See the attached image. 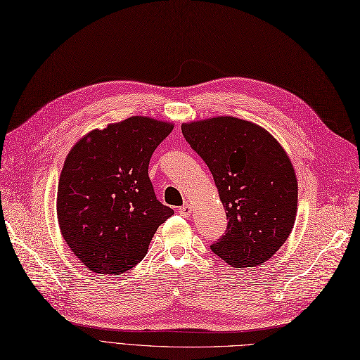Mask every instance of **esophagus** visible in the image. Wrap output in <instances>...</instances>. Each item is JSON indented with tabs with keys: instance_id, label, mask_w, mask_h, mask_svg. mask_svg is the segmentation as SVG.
Returning <instances> with one entry per match:
<instances>
[{
	"instance_id": "esophagus-1",
	"label": "esophagus",
	"mask_w": 360,
	"mask_h": 360,
	"mask_svg": "<svg viewBox=\"0 0 360 360\" xmlns=\"http://www.w3.org/2000/svg\"><path fill=\"white\" fill-rule=\"evenodd\" d=\"M191 210H193V207H191V205H188V203H185L184 206L178 207L179 215H182V217H185V218H188V217L191 215Z\"/></svg>"
}]
</instances>
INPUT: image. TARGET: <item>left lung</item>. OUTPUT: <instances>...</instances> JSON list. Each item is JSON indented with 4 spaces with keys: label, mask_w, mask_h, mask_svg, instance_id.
<instances>
[{
    "label": "left lung",
    "mask_w": 360,
    "mask_h": 360,
    "mask_svg": "<svg viewBox=\"0 0 360 360\" xmlns=\"http://www.w3.org/2000/svg\"><path fill=\"white\" fill-rule=\"evenodd\" d=\"M181 129L207 165L227 214L212 252L234 269L269 261L294 229L298 206L295 170L282 145L261 126L227 115Z\"/></svg>",
    "instance_id": "8db88e82"
}]
</instances>
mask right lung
<instances>
[{
  "label": "right lung",
  "instance_id": "1",
  "mask_svg": "<svg viewBox=\"0 0 360 360\" xmlns=\"http://www.w3.org/2000/svg\"><path fill=\"white\" fill-rule=\"evenodd\" d=\"M173 124L129 117L95 129L65 160L58 185L63 240L87 269L122 274L145 257L173 210L157 200L148 176L153 153Z\"/></svg>",
  "mask_w": 360,
  "mask_h": 360
}]
</instances>
